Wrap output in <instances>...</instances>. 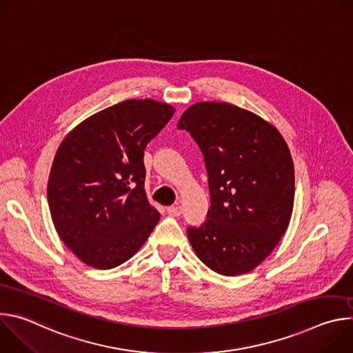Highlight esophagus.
Returning a JSON list of instances; mask_svg holds the SVG:
<instances>
[{"label": "esophagus", "mask_w": 353, "mask_h": 353, "mask_svg": "<svg viewBox=\"0 0 353 353\" xmlns=\"http://www.w3.org/2000/svg\"><path fill=\"white\" fill-rule=\"evenodd\" d=\"M168 214L172 215V216H180L181 215V207L180 205L168 207Z\"/></svg>", "instance_id": "obj_1"}]
</instances>
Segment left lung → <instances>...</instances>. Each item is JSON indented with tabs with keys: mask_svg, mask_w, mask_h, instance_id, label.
<instances>
[{
	"mask_svg": "<svg viewBox=\"0 0 353 353\" xmlns=\"http://www.w3.org/2000/svg\"><path fill=\"white\" fill-rule=\"evenodd\" d=\"M204 155L211 192L207 221L187 228L198 259L234 276L263 263L285 234L294 201V170L279 131L230 103L201 102L180 117Z\"/></svg>",
	"mask_w": 353,
	"mask_h": 353,
	"instance_id": "obj_1",
	"label": "left lung"
}]
</instances>
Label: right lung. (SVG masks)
Listing matches in <instances>:
<instances>
[{"instance_id":"add662e5","label":"right lung","mask_w":353,"mask_h":353,"mask_svg":"<svg viewBox=\"0 0 353 353\" xmlns=\"http://www.w3.org/2000/svg\"><path fill=\"white\" fill-rule=\"evenodd\" d=\"M173 114L170 105L130 99L90 116L61 142L47 201L60 239L85 264L125 263L159 222L143 188V150Z\"/></svg>"}]
</instances>
